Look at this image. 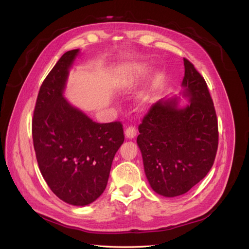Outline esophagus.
<instances>
[{
  "instance_id": "1",
  "label": "esophagus",
  "mask_w": 249,
  "mask_h": 249,
  "mask_svg": "<svg viewBox=\"0 0 249 249\" xmlns=\"http://www.w3.org/2000/svg\"><path fill=\"white\" fill-rule=\"evenodd\" d=\"M124 134H125V137L126 138H131V139L134 138L135 136H136V134H137L136 127L133 126V125L127 126L126 129H125V131H124Z\"/></svg>"
}]
</instances>
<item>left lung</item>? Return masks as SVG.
<instances>
[{
  "mask_svg": "<svg viewBox=\"0 0 249 249\" xmlns=\"http://www.w3.org/2000/svg\"><path fill=\"white\" fill-rule=\"evenodd\" d=\"M182 85L190 104L177 100L150 106L138 126L137 143L150 187L175 197L189 191L212 168L218 148V122L213 100L201 74L184 58Z\"/></svg>",
  "mask_w": 249,
  "mask_h": 249,
  "instance_id": "1",
  "label": "left lung"
}]
</instances>
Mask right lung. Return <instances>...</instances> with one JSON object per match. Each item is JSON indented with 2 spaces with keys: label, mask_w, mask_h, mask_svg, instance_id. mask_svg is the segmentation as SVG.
<instances>
[{
  "label": "right lung",
  "mask_w": 249,
  "mask_h": 249,
  "mask_svg": "<svg viewBox=\"0 0 249 249\" xmlns=\"http://www.w3.org/2000/svg\"><path fill=\"white\" fill-rule=\"evenodd\" d=\"M79 50L66 52L40 86L32 137L41 175L57 196L86 206L106 189L113 158L124 143L123 124H99L71 106L62 93Z\"/></svg>",
  "instance_id": "add662e5"
}]
</instances>
